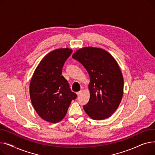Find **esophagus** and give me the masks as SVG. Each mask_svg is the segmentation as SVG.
<instances>
[{"label":"esophagus","instance_id":"34e87169","mask_svg":"<svg viewBox=\"0 0 155 155\" xmlns=\"http://www.w3.org/2000/svg\"><path fill=\"white\" fill-rule=\"evenodd\" d=\"M83 91H83V90H82H82H80V91H79V92H77V95H78V96H79V95H81V94H82V92H83Z\"/></svg>","mask_w":155,"mask_h":155}]
</instances>
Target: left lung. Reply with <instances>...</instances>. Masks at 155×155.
Here are the masks:
<instances>
[{"mask_svg":"<svg viewBox=\"0 0 155 155\" xmlns=\"http://www.w3.org/2000/svg\"><path fill=\"white\" fill-rule=\"evenodd\" d=\"M72 58L83 64L90 77V99L84 105L85 112L94 120L110 117L124 93V78L117 62L104 49L92 46L79 49Z\"/></svg>","mask_w":155,"mask_h":155,"instance_id":"8db88e82","label":"left lung"}]
</instances>
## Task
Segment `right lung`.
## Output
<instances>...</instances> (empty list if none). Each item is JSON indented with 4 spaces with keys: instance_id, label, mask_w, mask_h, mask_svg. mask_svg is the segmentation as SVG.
<instances>
[{
    "instance_id": "right-lung-1",
    "label": "right lung",
    "mask_w": 155,
    "mask_h": 155,
    "mask_svg": "<svg viewBox=\"0 0 155 155\" xmlns=\"http://www.w3.org/2000/svg\"><path fill=\"white\" fill-rule=\"evenodd\" d=\"M72 53L70 48H59L48 53L35 69L29 85L32 106L40 117L57 123L66 116L72 100L67 80L61 76L63 64Z\"/></svg>"
}]
</instances>
